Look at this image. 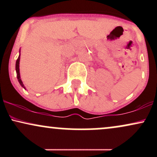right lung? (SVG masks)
Masks as SVG:
<instances>
[{
  "label": "right lung",
  "mask_w": 157,
  "mask_h": 157,
  "mask_svg": "<svg viewBox=\"0 0 157 157\" xmlns=\"http://www.w3.org/2000/svg\"><path fill=\"white\" fill-rule=\"evenodd\" d=\"M19 62H20V55L18 57V58L17 59V61H16V66H15V68H16V72H17V80H18V82H20V84L21 85V86L23 87L25 89L24 86H23L22 81H21V77H20V69H19Z\"/></svg>",
  "instance_id": "1"
}]
</instances>
